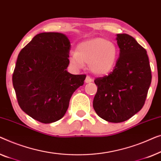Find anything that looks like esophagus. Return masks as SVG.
Returning <instances> with one entry per match:
<instances>
[{
	"label": "esophagus",
	"mask_w": 161,
	"mask_h": 161,
	"mask_svg": "<svg viewBox=\"0 0 161 161\" xmlns=\"http://www.w3.org/2000/svg\"><path fill=\"white\" fill-rule=\"evenodd\" d=\"M91 81H92V79L90 77V76H86V79H85V82L86 83L91 82Z\"/></svg>",
	"instance_id": "1"
}]
</instances>
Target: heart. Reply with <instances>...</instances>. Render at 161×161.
Returning <instances> with one entry per match:
<instances>
[{"label": "heart", "instance_id": "heart-1", "mask_svg": "<svg viewBox=\"0 0 161 161\" xmlns=\"http://www.w3.org/2000/svg\"><path fill=\"white\" fill-rule=\"evenodd\" d=\"M117 49L114 43L102 38H96L78 45L76 52L69 56L71 64L76 69L88 63L90 71L97 75H105L114 69L117 60Z\"/></svg>", "mask_w": 161, "mask_h": 161}]
</instances>
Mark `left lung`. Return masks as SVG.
Masks as SVG:
<instances>
[{
  "instance_id": "1",
  "label": "left lung",
  "mask_w": 161,
  "mask_h": 161,
  "mask_svg": "<svg viewBox=\"0 0 161 161\" xmlns=\"http://www.w3.org/2000/svg\"><path fill=\"white\" fill-rule=\"evenodd\" d=\"M119 57L113 71L94 80L98 87L93 108L101 118L110 123L130 119L143 107L152 80L145 49L134 38L117 35Z\"/></svg>"
}]
</instances>
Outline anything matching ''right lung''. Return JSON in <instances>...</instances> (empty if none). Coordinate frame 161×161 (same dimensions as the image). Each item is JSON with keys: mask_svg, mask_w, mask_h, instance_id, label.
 I'll return each mask as SVG.
<instances>
[{"mask_svg": "<svg viewBox=\"0 0 161 161\" xmlns=\"http://www.w3.org/2000/svg\"><path fill=\"white\" fill-rule=\"evenodd\" d=\"M71 44L60 33L37 34L20 51L12 76L19 106L42 123L64 116L70 98L83 85L85 74L67 71Z\"/></svg>", "mask_w": 161, "mask_h": 161, "instance_id": "right-lung-1", "label": "right lung"}]
</instances>
